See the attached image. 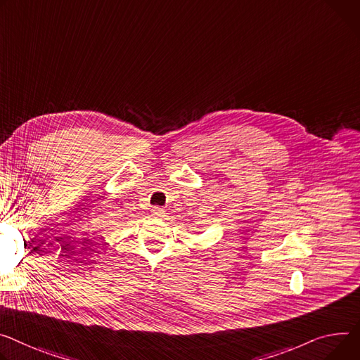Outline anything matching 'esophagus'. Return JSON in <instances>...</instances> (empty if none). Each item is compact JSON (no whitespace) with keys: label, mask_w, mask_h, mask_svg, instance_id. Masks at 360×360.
I'll use <instances>...</instances> for the list:
<instances>
[{"label":"esophagus","mask_w":360,"mask_h":360,"mask_svg":"<svg viewBox=\"0 0 360 360\" xmlns=\"http://www.w3.org/2000/svg\"><path fill=\"white\" fill-rule=\"evenodd\" d=\"M152 215L155 217V218H163V217H165V210H163V208H160V207H153L152 208Z\"/></svg>","instance_id":"34e87169"}]
</instances>
